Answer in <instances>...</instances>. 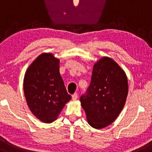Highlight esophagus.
Instances as JSON below:
<instances>
[{"label": "esophagus", "mask_w": 152, "mask_h": 152, "mask_svg": "<svg viewBox=\"0 0 152 152\" xmlns=\"http://www.w3.org/2000/svg\"><path fill=\"white\" fill-rule=\"evenodd\" d=\"M77 97H78V95H77V93H75V94H74L72 95V100H77Z\"/></svg>", "instance_id": "obj_1"}]
</instances>
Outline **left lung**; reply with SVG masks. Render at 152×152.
Here are the masks:
<instances>
[{
    "label": "left lung",
    "instance_id": "1",
    "mask_svg": "<svg viewBox=\"0 0 152 152\" xmlns=\"http://www.w3.org/2000/svg\"><path fill=\"white\" fill-rule=\"evenodd\" d=\"M128 91V78L123 68L110 57L98 60L87 94L80 98L88 124L96 129L112 124L124 107Z\"/></svg>",
    "mask_w": 152,
    "mask_h": 152
}]
</instances>
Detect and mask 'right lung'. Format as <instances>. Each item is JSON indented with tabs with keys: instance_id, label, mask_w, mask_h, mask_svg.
I'll list each match as a JSON object with an SVG mask.
<instances>
[{
	"instance_id": "add662e5",
	"label": "right lung",
	"mask_w": 152,
	"mask_h": 152,
	"mask_svg": "<svg viewBox=\"0 0 152 152\" xmlns=\"http://www.w3.org/2000/svg\"><path fill=\"white\" fill-rule=\"evenodd\" d=\"M60 61L52 53H42L31 63L23 79V91L32 113L45 123L56 120L72 99L59 73Z\"/></svg>"
}]
</instances>
